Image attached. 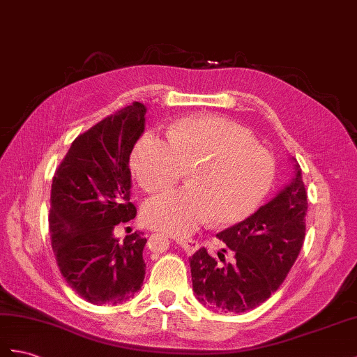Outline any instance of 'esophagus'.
<instances>
[{
	"mask_svg": "<svg viewBox=\"0 0 357 357\" xmlns=\"http://www.w3.org/2000/svg\"><path fill=\"white\" fill-rule=\"evenodd\" d=\"M176 241H177V244L186 251L188 255L195 253V251L199 248L198 241H195V239H176Z\"/></svg>",
	"mask_w": 357,
	"mask_h": 357,
	"instance_id": "obj_1",
	"label": "esophagus"
}]
</instances>
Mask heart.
<instances>
[{"label": "heart", "instance_id": "heart-1", "mask_svg": "<svg viewBox=\"0 0 357 357\" xmlns=\"http://www.w3.org/2000/svg\"><path fill=\"white\" fill-rule=\"evenodd\" d=\"M130 168L146 192L176 185L188 169V186L151 198L144 221L176 236L194 233L211 218L215 225L247 220L275 178V159L247 127L220 115L180 118L168 139L145 133L137 139Z\"/></svg>", "mask_w": 357, "mask_h": 357}]
</instances>
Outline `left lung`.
Instances as JSON below:
<instances>
[{
    "label": "left lung",
    "instance_id": "8db88e82",
    "mask_svg": "<svg viewBox=\"0 0 357 357\" xmlns=\"http://www.w3.org/2000/svg\"><path fill=\"white\" fill-rule=\"evenodd\" d=\"M307 192L300 165L282 192L247 220L216 234L230 252L220 262L203 247L189 259L192 288L206 307L242 314L260 306L280 284L297 260L306 234Z\"/></svg>",
    "mask_w": 357,
    "mask_h": 357
}]
</instances>
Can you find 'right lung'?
<instances>
[{"label": "right lung", "instance_id": "obj_1", "mask_svg": "<svg viewBox=\"0 0 357 357\" xmlns=\"http://www.w3.org/2000/svg\"><path fill=\"white\" fill-rule=\"evenodd\" d=\"M145 106L135 101L75 137L51 185L50 233L63 279L92 304H119L141 289L146 238L119 242L113 229L136 216L130 154L144 133Z\"/></svg>", "mask_w": 357, "mask_h": 357}]
</instances>
